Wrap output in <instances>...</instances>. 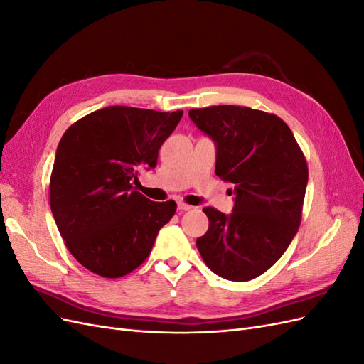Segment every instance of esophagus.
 Listing matches in <instances>:
<instances>
[{"label":"esophagus","mask_w":364,"mask_h":364,"mask_svg":"<svg viewBox=\"0 0 364 364\" xmlns=\"http://www.w3.org/2000/svg\"><path fill=\"white\" fill-rule=\"evenodd\" d=\"M193 206H190V205H186V203H183V202H179L178 203V211L179 213H183V211H190Z\"/></svg>","instance_id":"1"}]
</instances>
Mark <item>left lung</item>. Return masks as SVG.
Returning a JSON list of instances; mask_svg holds the SVG:
<instances>
[{"label": "left lung", "instance_id": "obj_1", "mask_svg": "<svg viewBox=\"0 0 364 364\" xmlns=\"http://www.w3.org/2000/svg\"><path fill=\"white\" fill-rule=\"evenodd\" d=\"M215 142V174L234 183L229 215L206 206L209 228L196 241L218 277L245 282L259 277L287 250L301 225L308 182L304 153L274 114L222 105L188 112Z\"/></svg>", "mask_w": 364, "mask_h": 364}]
</instances>
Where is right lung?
I'll return each mask as SVG.
<instances>
[{"label": "right lung", "mask_w": 364, "mask_h": 364, "mask_svg": "<svg viewBox=\"0 0 364 364\" xmlns=\"http://www.w3.org/2000/svg\"><path fill=\"white\" fill-rule=\"evenodd\" d=\"M182 111L107 106L65 132L50 178V206L71 255L103 278H121L150 255L176 202H151L134 186L156 167Z\"/></svg>", "instance_id": "1"}]
</instances>
